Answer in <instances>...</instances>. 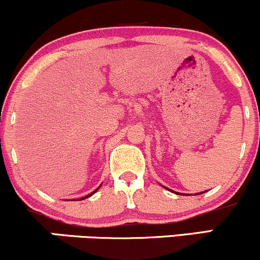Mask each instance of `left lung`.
Returning a JSON list of instances; mask_svg holds the SVG:
<instances>
[{
  "instance_id": "1",
  "label": "left lung",
  "mask_w": 260,
  "mask_h": 260,
  "mask_svg": "<svg viewBox=\"0 0 260 260\" xmlns=\"http://www.w3.org/2000/svg\"><path fill=\"white\" fill-rule=\"evenodd\" d=\"M164 188H166V187H164ZM166 189H169V188H166ZM170 190V192H172V190L171 189H169ZM176 193V194H180V196H182V193H178V192H175ZM202 193H204V192H201V193H197V194H202ZM188 196H189V194H188Z\"/></svg>"
}]
</instances>
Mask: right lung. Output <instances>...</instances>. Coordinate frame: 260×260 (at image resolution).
Masks as SVG:
<instances>
[{
    "label": "right lung",
    "instance_id": "add662e5",
    "mask_svg": "<svg viewBox=\"0 0 260 260\" xmlns=\"http://www.w3.org/2000/svg\"><path fill=\"white\" fill-rule=\"evenodd\" d=\"M99 188H100V186H99V187H98V188H96V189H95V190H94V192H91V193H90V194H88V196L83 197V198H79V199H78V201H83V199H86V198H89V197H90V196H92V194H94V193H95V192H96V190H98V189H99Z\"/></svg>",
    "mask_w": 260,
    "mask_h": 260
}]
</instances>
